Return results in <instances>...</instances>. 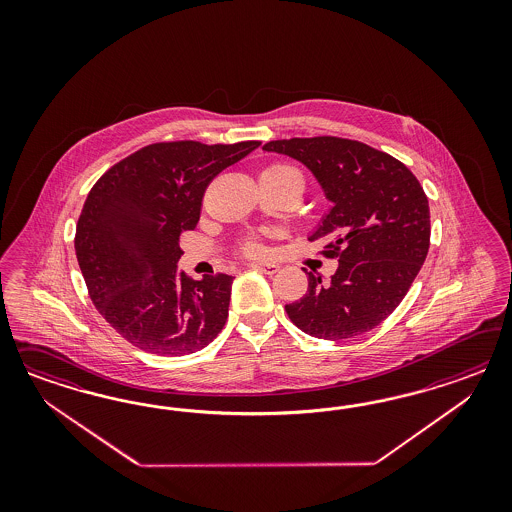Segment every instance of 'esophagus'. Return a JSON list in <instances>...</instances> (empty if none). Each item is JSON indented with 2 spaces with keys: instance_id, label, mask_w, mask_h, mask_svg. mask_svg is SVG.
<instances>
[{
  "instance_id": "obj_1",
  "label": "esophagus",
  "mask_w": 512,
  "mask_h": 512,
  "mask_svg": "<svg viewBox=\"0 0 512 512\" xmlns=\"http://www.w3.org/2000/svg\"><path fill=\"white\" fill-rule=\"evenodd\" d=\"M251 268L255 270H261L264 274H276L279 270V266L276 263H263V261H255V263H249Z\"/></svg>"
}]
</instances>
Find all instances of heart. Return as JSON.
<instances>
[{
	"label": "heart",
	"mask_w": 512,
	"mask_h": 512,
	"mask_svg": "<svg viewBox=\"0 0 512 512\" xmlns=\"http://www.w3.org/2000/svg\"><path fill=\"white\" fill-rule=\"evenodd\" d=\"M266 172H278V174H285V172H296L295 169H291V167H285V165H276V167H270ZM249 249L251 251H255L257 249V244H249Z\"/></svg>",
	"instance_id": "1"
}]
</instances>
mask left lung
<instances>
[{
	"label": "left lung",
	"mask_w": 512,
	"mask_h": 512,
	"mask_svg": "<svg viewBox=\"0 0 512 512\" xmlns=\"http://www.w3.org/2000/svg\"><path fill=\"white\" fill-rule=\"evenodd\" d=\"M263 152L302 163L332 202L308 238L332 240L326 255L338 253V270L328 279L310 272L306 295L285 306L289 319L323 340L355 338L383 323L430 248V208L415 174L357 140H272Z\"/></svg>",
	"instance_id": "obj_1"
}]
</instances>
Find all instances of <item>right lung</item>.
<instances>
[{"mask_svg":"<svg viewBox=\"0 0 512 512\" xmlns=\"http://www.w3.org/2000/svg\"><path fill=\"white\" fill-rule=\"evenodd\" d=\"M259 146L150 144L92 187L78 217V266L95 308L135 347L182 357L225 326L233 276L187 278L178 270V236L195 229L212 178Z\"/></svg>","mask_w":512,"mask_h":512,"instance_id":"1","label":"right lung"}]
</instances>
